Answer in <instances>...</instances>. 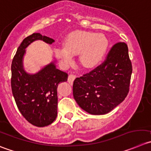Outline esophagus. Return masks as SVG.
I'll use <instances>...</instances> for the list:
<instances>
[{
    "label": "esophagus",
    "instance_id": "obj_1",
    "mask_svg": "<svg viewBox=\"0 0 151 151\" xmlns=\"http://www.w3.org/2000/svg\"><path fill=\"white\" fill-rule=\"evenodd\" d=\"M76 78V75L74 74H70L68 75V83L70 84H72L73 82H74V79Z\"/></svg>",
    "mask_w": 151,
    "mask_h": 151
}]
</instances>
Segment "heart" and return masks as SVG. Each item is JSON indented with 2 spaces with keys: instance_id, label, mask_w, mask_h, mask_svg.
I'll return each mask as SVG.
<instances>
[{
  "instance_id": "b5f03b06",
  "label": "heart",
  "mask_w": 151,
  "mask_h": 151,
  "mask_svg": "<svg viewBox=\"0 0 151 151\" xmlns=\"http://www.w3.org/2000/svg\"><path fill=\"white\" fill-rule=\"evenodd\" d=\"M65 47H56V56L64 64L72 63L73 54H80V60L87 68L99 64L105 56L108 39L104 34L86 31H76L65 40Z\"/></svg>"
}]
</instances>
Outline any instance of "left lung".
Listing matches in <instances>:
<instances>
[{
	"mask_svg": "<svg viewBox=\"0 0 151 151\" xmlns=\"http://www.w3.org/2000/svg\"><path fill=\"white\" fill-rule=\"evenodd\" d=\"M132 71L127 44L117 42L101 65L74 80L76 102L92 115L108 113L128 95Z\"/></svg>",
	"mask_w": 151,
	"mask_h": 151,
	"instance_id": "8db88e82",
	"label": "left lung"
}]
</instances>
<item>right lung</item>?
Instances as JSON below:
<instances>
[{"label": "right lung", "mask_w": 151, "mask_h": 151, "mask_svg": "<svg viewBox=\"0 0 151 151\" xmlns=\"http://www.w3.org/2000/svg\"><path fill=\"white\" fill-rule=\"evenodd\" d=\"M42 40L52 44L54 40L40 33L25 38L17 49L11 65V87L15 103L24 118L36 127H45L57 116V86L68 80V74L56 68L51 63L35 74H29L23 68L25 48L31 42Z\"/></svg>", "instance_id": "add662e5"}]
</instances>
